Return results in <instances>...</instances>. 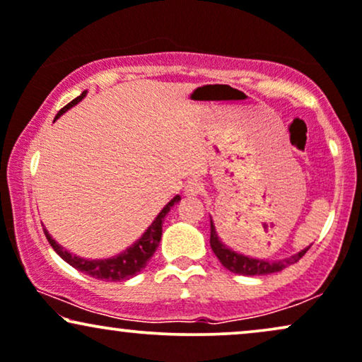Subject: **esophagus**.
I'll return each instance as SVG.
<instances>
[{"label":"esophagus","mask_w":362,"mask_h":362,"mask_svg":"<svg viewBox=\"0 0 362 362\" xmlns=\"http://www.w3.org/2000/svg\"><path fill=\"white\" fill-rule=\"evenodd\" d=\"M204 191V185L199 180H189L185 185V193L189 196H198Z\"/></svg>","instance_id":"esophagus-1"}]
</instances>
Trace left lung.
Instances as JSON below:
<instances>
[{
    "instance_id": "1",
    "label": "left lung",
    "mask_w": 362,
    "mask_h": 362,
    "mask_svg": "<svg viewBox=\"0 0 362 362\" xmlns=\"http://www.w3.org/2000/svg\"><path fill=\"white\" fill-rule=\"evenodd\" d=\"M209 223H211V235H209V245H211V250L215 252L218 260L221 262V265L225 267V269H228L230 272H233V274H238V275L252 276V275L275 274V272L284 270L285 267L297 263L302 257L305 255L307 250L310 248L307 247L304 250H300V252L296 253V255L284 258V260H274V262L258 260V258H252V257L242 255V253H236L230 247H226L216 233L215 223H213V220Z\"/></svg>"
}]
</instances>
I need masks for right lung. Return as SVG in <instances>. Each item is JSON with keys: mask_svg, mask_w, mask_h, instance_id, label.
I'll list each match as a JSON object with an SVG mask.
<instances>
[{"mask_svg": "<svg viewBox=\"0 0 362 362\" xmlns=\"http://www.w3.org/2000/svg\"><path fill=\"white\" fill-rule=\"evenodd\" d=\"M86 95H87V90H83L77 99H74L70 104H66L64 109H60V112L57 114L55 119L60 117L62 114H65L70 107L77 105ZM180 199H181L180 194L174 196L171 202L160 209V213L156 216V220L151 223L149 228L144 231V235H142L136 243L124 250V252L119 253V255H115L112 258H104V260H87V258L72 255V253L66 252L62 245H58L55 240L52 238L47 228H43V231H45V236H47L48 243L52 245V248L55 250L58 255L64 258L69 265H72L74 269H77L78 272H83V274L90 275L93 279L107 280V282H120V280L131 279V276L136 275L137 272H141L147 265V262H149L151 257L154 255L156 248H158V245L160 242L164 218H166L168 213L171 211V208L180 202Z\"/></svg>", "mask_w": 362, "mask_h": 362, "instance_id": "obj_1", "label": "right lung"}]
</instances>
